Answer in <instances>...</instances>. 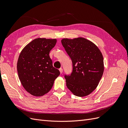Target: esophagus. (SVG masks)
<instances>
[{
	"label": "esophagus",
	"instance_id": "34e87169",
	"mask_svg": "<svg viewBox=\"0 0 128 128\" xmlns=\"http://www.w3.org/2000/svg\"><path fill=\"white\" fill-rule=\"evenodd\" d=\"M59 71H60V73H61V74L62 73V72H63V69H62V68H60L59 69Z\"/></svg>",
	"mask_w": 128,
	"mask_h": 128
}]
</instances>
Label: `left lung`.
<instances>
[{"label": "left lung", "instance_id": "obj_1", "mask_svg": "<svg viewBox=\"0 0 128 128\" xmlns=\"http://www.w3.org/2000/svg\"><path fill=\"white\" fill-rule=\"evenodd\" d=\"M61 42L73 67L72 74L64 76L67 87L77 96L90 94L97 87L103 75L101 51L94 42L83 37L64 38Z\"/></svg>", "mask_w": 128, "mask_h": 128}]
</instances>
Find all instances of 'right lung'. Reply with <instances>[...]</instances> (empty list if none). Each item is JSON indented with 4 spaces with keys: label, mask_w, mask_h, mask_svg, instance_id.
Segmentation results:
<instances>
[{
    "label": "right lung",
    "mask_w": 128,
    "mask_h": 128,
    "mask_svg": "<svg viewBox=\"0 0 128 128\" xmlns=\"http://www.w3.org/2000/svg\"><path fill=\"white\" fill-rule=\"evenodd\" d=\"M56 39L38 38L30 42L19 55L17 70L18 78L30 94L40 96L52 88L60 75L53 67L49 54L56 43Z\"/></svg>",
    "instance_id": "1"
}]
</instances>
